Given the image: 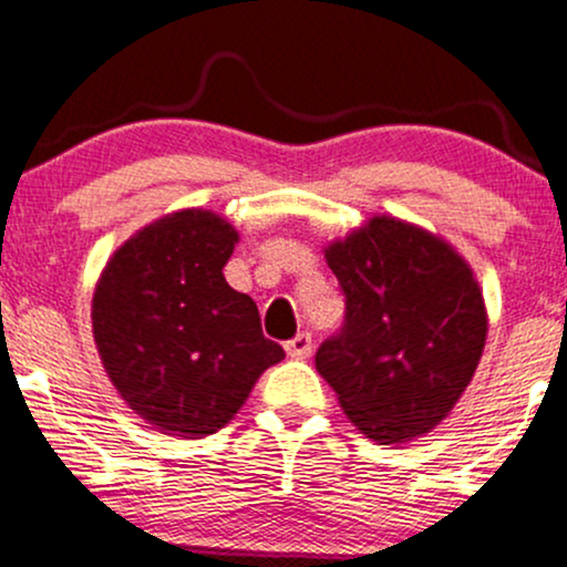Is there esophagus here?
I'll return each instance as SVG.
<instances>
[{
	"instance_id": "esophagus-1",
	"label": "esophagus",
	"mask_w": 567,
	"mask_h": 567,
	"mask_svg": "<svg viewBox=\"0 0 567 567\" xmlns=\"http://www.w3.org/2000/svg\"><path fill=\"white\" fill-rule=\"evenodd\" d=\"M285 352L293 360H307L309 354H312V333H298L296 339H290L288 344H285Z\"/></svg>"
}]
</instances>
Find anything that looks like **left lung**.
Listing matches in <instances>:
<instances>
[{
    "mask_svg": "<svg viewBox=\"0 0 567 567\" xmlns=\"http://www.w3.org/2000/svg\"><path fill=\"white\" fill-rule=\"evenodd\" d=\"M344 293L341 331L315 354L365 439L403 444L433 431L474 379L487 309L455 247L390 215L326 247Z\"/></svg>",
    "mask_w": 567,
    "mask_h": 567,
    "instance_id": "obj_1",
    "label": "left lung"
}]
</instances>
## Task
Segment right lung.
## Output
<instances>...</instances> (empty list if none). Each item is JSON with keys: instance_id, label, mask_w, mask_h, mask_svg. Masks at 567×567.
<instances>
[{"instance_id": "1", "label": "right lung", "mask_w": 567, "mask_h": 567, "mask_svg": "<svg viewBox=\"0 0 567 567\" xmlns=\"http://www.w3.org/2000/svg\"><path fill=\"white\" fill-rule=\"evenodd\" d=\"M239 234L209 209H179L136 231L93 290V341L110 382L172 435L220 431L258 377L285 358L258 307L223 277Z\"/></svg>"}]
</instances>
